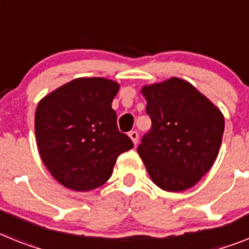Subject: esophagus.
<instances>
[{
    "instance_id": "obj_1",
    "label": "esophagus",
    "mask_w": 249,
    "mask_h": 249,
    "mask_svg": "<svg viewBox=\"0 0 249 249\" xmlns=\"http://www.w3.org/2000/svg\"><path fill=\"white\" fill-rule=\"evenodd\" d=\"M129 137H130V139L133 141V143L137 144L138 143V138H139V134H138V131L133 130L129 133Z\"/></svg>"
}]
</instances>
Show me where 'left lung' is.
Returning <instances> with one entry per match:
<instances>
[{
  "mask_svg": "<svg viewBox=\"0 0 249 249\" xmlns=\"http://www.w3.org/2000/svg\"><path fill=\"white\" fill-rule=\"evenodd\" d=\"M142 93L152 128L142 139L138 153L158 187L185 191L214 164L224 116L191 83L177 77L144 86Z\"/></svg>",
  "mask_w": 249,
  "mask_h": 249,
  "instance_id": "obj_1",
  "label": "left lung"
}]
</instances>
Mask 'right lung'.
Returning a JSON list of instances; mask_svg holds the SVG:
<instances>
[{"instance_id":"obj_1","label":"right lung","mask_w":249,"mask_h":249,"mask_svg":"<svg viewBox=\"0 0 249 249\" xmlns=\"http://www.w3.org/2000/svg\"><path fill=\"white\" fill-rule=\"evenodd\" d=\"M119 87L101 77L76 78L37 104V149L52 176L67 189L89 191L102 186L118 157L134 147L119 131L111 107Z\"/></svg>"}]
</instances>
